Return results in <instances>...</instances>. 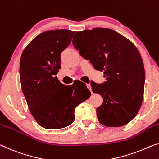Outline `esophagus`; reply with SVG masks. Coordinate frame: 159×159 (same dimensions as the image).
<instances>
[{
    "label": "esophagus",
    "instance_id": "esophagus-1",
    "mask_svg": "<svg viewBox=\"0 0 159 159\" xmlns=\"http://www.w3.org/2000/svg\"><path fill=\"white\" fill-rule=\"evenodd\" d=\"M86 86H87V87H88V89H89L90 90V91L91 92V93H93V91H92V89H91V86H90V84H87Z\"/></svg>",
    "mask_w": 159,
    "mask_h": 159
}]
</instances>
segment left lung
<instances>
[{"mask_svg":"<svg viewBox=\"0 0 159 159\" xmlns=\"http://www.w3.org/2000/svg\"><path fill=\"white\" fill-rule=\"evenodd\" d=\"M73 45L106 79L100 84L91 82L92 91L103 100L96 109L99 122L108 127L129 124L143 98L145 70L138 49L122 35L104 28L77 32Z\"/></svg>","mask_w":159,"mask_h":159,"instance_id":"8db88e82","label":"left lung"}]
</instances>
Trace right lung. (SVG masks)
I'll return each instance as SVG.
<instances>
[{
    "instance_id": "add662e5",
    "label": "right lung",
    "mask_w": 159,
    "mask_h": 159,
    "mask_svg": "<svg viewBox=\"0 0 159 159\" xmlns=\"http://www.w3.org/2000/svg\"><path fill=\"white\" fill-rule=\"evenodd\" d=\"M75 33L68 29L43 32L30 42L20 57L23 95L30 113L45 129H59L71 124L76 106L91 96L83 82L77 80L65 86L56 76L61 68V54Z\"/></svg>"
}]
</instances>
